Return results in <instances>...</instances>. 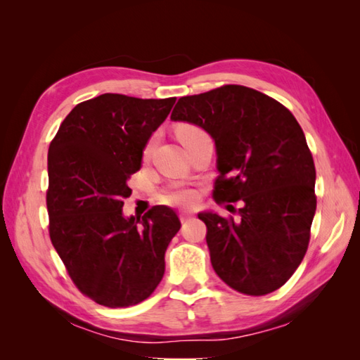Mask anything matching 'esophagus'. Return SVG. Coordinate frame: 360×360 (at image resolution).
<instances>
[{"label": "esophagus", "instance_id": "obj_1", "mask_svg": "<svg viewBox=\"0 0 360 360\" xmlns=\"http://www.w3.org/2000/svg\"><path fill=\"white\" fill-rule=\"evenodd\" d=\"M190 218H192V215H190L188 212H181L179 213V219L182 221V223H186V221H188Z\"/></svg>", "mask_w": 360, "mask_h": 360}]
</instances>
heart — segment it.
<instances>
[{
  "label": "heart",
  "instance_id": "obj_1",
  "mask_svg": "<svg viewBox=\"0 0 360 360\" xmlns=\"http://www.w3.org/2000/svg\"><path fill=\"white\" fill-rule=\"evenodd\" d=\"M200 133H202L201 128L190 125V124L179 125L178 129H176V136H178V139L181 141L182 145H184L187 142V139H190V137H193ZM151 145H153V141H150L147 145H145V150H143L145 155H148L150 153ZM162 200H164V202L172 204V205H190L195 202L196 193H195V190L188 188V187H173L170 190H167V192L162 195Z\"/></svg>",
  "mask_w": 360,
  "mask_h": 360
}]
</instances>
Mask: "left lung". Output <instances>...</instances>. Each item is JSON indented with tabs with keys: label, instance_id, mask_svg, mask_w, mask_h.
Instances as JSON below:
<instances>
[{
	"label": "left lung",
	"instance_id": "obj_1",
	"mask_svg": "<svg viewBox=\"0 0 360 360\" xmlns=\"http://www.w3.org/2000/svg\"><path fill=\"white\" fill-rule=\"evenodd\" d=\"M172 120L213 137L219 172L213 200L243 204L238 219L198 215L207 227L213 269L241 294L277 290L307 254L317 205L314 159L302 127L275 98L241 85L181 97Z\"/></svg>",
	"mask_w": 360,
	"mask_h": 360
}]
</instances>
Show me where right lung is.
<instances>
[{"mask_svg": "<svg viewBox=\"0 0 360 360\" xmlns=\"http://www.w3.org/2000/svg\"><path fill=\"white\" fill-rule=\"evenodd\" d=\"M176 97L102 94L75 105L49 145L46 205L52 246L83 295L108 308L148 298L181 223L165 205L124 218L128 179Z\"/></svg>", "mask_w": 360, "mask_h": 360, "instance_id": "obj_1", "label": "right lung"}]
</instances>
